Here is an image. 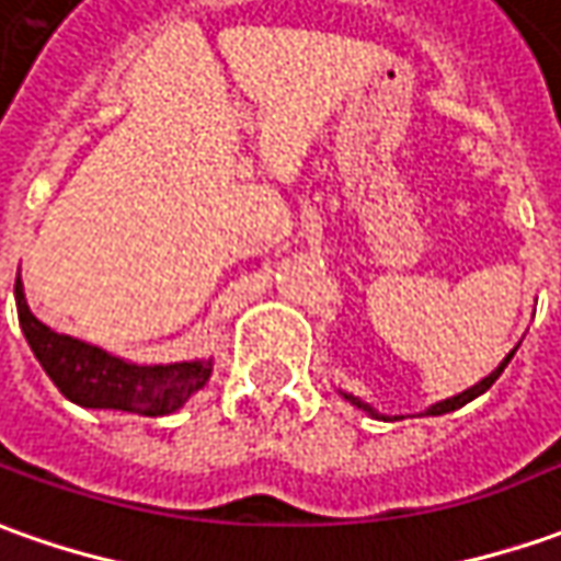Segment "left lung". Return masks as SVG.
I'll use <instances>...</instances> for the list:
<instances>
[{"label": "left lung", "instance_id": "8db88e82", "mask_svg": "<svg viewBox=\"0 0 561 561\" xmlns=\"http://www.w3.org/2000/svg\"><path fill=\"white\" fill-rule=\"evenodd\" d=\"M513 353H516V350H513ZM513 353H510V356H506V359L501 362V365H497V368H494V371H491L489 377H482V380H479L476 387H470V390H463V392H457V396H451V399H445V402H436V405H430V409H426L424 414H433V417H436V414H448V411L463 409V405H467V402H472L476 396H482V392H485V390H491V383H494L497 377L504 375V368H506V365H510V359H513ZM341 396H344V399H350V402H353L356 409L368 411L371 417H383V421H390L387 414H377V411L371 409V405H365V402H362V399H356V396H346V392H341Z\"/></svg>", "mask_w": 561, "mask_h": 561}]
</instances>
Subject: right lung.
I'll use <instances>...</instances> for the list:
<instances>
[{"instance_id":"add662e5","label":"right lung","mask_w":561,"mask_h":561,"mask_svg":"<svg viewBox=\"0 0 561 561\" xmlns=\"http://www.w3.org/2000/svg\"><path fill=\"white\" fill-rule=\"evenodd\" d=\"M14 300L21 331L33 356L39 359L45 375L55 380L57 390L82 409H113L131 411L140 417H162L181 409L211 377V359L135 365L110 356L101 346L76 341L70 334H57L42 325L26 307L21 273L14 282Z\"/></svg>"}]
</instances>
